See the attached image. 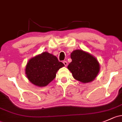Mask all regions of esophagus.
Listing matches in <instances>:
<instances>
[{
	"label": "esophagus",
	"instance_id": "esophagus-1",
	"mask_svg": "<svg viewBox=\"0 0 122 122\" xmlns=\"http://www.w3.org/2000/svg\"><path fill=\"white\" fill-rule=\"evenodd\" d=\"M63 63H64V65H65V66H67V65H68V62H66V61H64Z\"/></svg>",
	"mask_w": 122,
	"mask_h": 122
}]
</instances>
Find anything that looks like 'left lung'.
Instances as JSON below:
<instances>
[{"instance_id":"left-lung-1","label":"left lung","mask_w":122,"mask_h":122,"mask_svg":"<svg viewBox=\"0 0 122 122\" xmlns=\"http://www.w3.org/2000/svg\"><path fill=\"white\" fill-rule=\"evenodd\" d=\"M72 62L68 65L74 79L86 84L93 81L100 71L98 60L82 50H75L71 54Z\"/></svg>"}]
</instances>
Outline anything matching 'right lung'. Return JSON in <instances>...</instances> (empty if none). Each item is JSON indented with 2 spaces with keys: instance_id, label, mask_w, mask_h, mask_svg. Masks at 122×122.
<instances>
[{
  "instance_id": "right-lung-1",
  "label": "right lung",
  "mask_w": 122,
  "mask_h": 122,
  "mask_svg": "<svg viewBox=\"0 0 122 122\" xmlns=\"http://www.w3.org/2000/svg\"><path fill=\"white\" fill-rule=\"evenodd\" d=\"M64 66V64L60 62L56 56L46 51L29 60L25 73L31 84L44 87L56 78L58 70Z\"/></svg>"
}]
</instances>
